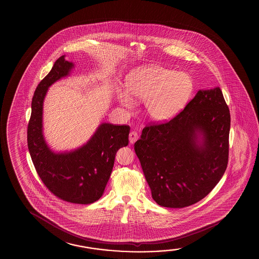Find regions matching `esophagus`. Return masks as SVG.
<instances>
[{
    "label": "esophagus",
    "instance_id": "obj_1",
    "mask_svg": "<svg viewBox=\"0 0 259 259\" xmlns=\"http://www.w3.org/2000/svg\"><path fill=\"white\" fill-rule=\"evenodd\" d=\"M138 138H139V136H138V134L136 131L130 132V134H129V141H130L131 144H135L136 141L138 140Z\"/></svg>",
    "mask_w": 259,
    "mask_h": 259
}]
</instances>
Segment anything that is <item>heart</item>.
<instances>
[{
	"label": "heart",
	"instance_id": "b5f03b06",
	"mask_svg": "<svg viewBox=\"0 0 259 259\" xmlns=\"http://www.w3.org/2000/svg\"><path fill=\"white\" fill-rule=\"evenodd\" d=\"M126 92L119 91V102L131 108L134 101H144V114L153 121H165L185 106L193 91V81L186 73L174 72L153 65L133 73L126 80Z\"/></svg>",
	"mask_w": 259,
	"mask_h": 259
}]
</instances>
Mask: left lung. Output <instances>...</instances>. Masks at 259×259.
Returning <instances> with one entry per match:
<instances>
[{"mask_svg":"<svg viewBox=\"0 0 259 259\" xmlns=\"http://www.w3.org/2000/svg\"><path fill=\"white\" fill-rule=\"evenodd\" d=\"M229 129L220 88L199 90L170 121L143 129L135 151L157 204L184 208L208 195L228 166ZM199 133L201 146L195 144Z\"/></svg>","mask_w":259,"mask_h":259,"instance_id":"obj_1","label":"left lung"}]
</instances>
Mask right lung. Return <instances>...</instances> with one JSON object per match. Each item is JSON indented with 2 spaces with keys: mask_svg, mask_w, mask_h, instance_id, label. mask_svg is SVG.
<instances>
[{
  "mask_svg": "<svg viewBox=\"0 0 259 259\" xmlns=\"http://www.w3.org/2000/svg\"><path fill=\"white\" fill-rule=\"evenodd\" d=\"M61 56L39 82L31 102L27 130L30 157L48 190L70 203L90 204L101 198L110 178L119 149L128 144L130 126L102 123L88 144L70 153L51 152L42 135L43 100L48 88L73 68Z\"/></svg>",
  "mask_w": 259,
  "mask_h": 259,
  "instance_id": "add662e5",
  "label": "right lung"
}]
</instances>
